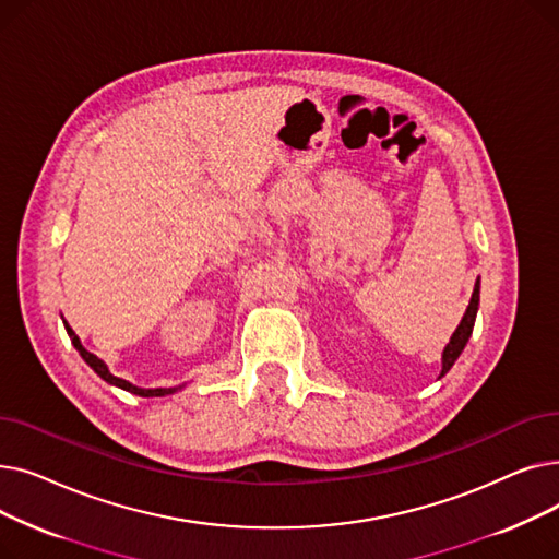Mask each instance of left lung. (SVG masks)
Instances as JSON below:
<instances>
[{
  "instance_id": "1",
  "label": "left lung",
  "mask_w": 559,
  "mask_h": 559,
  "mask_svg": "<svg viewBox=\"0 0 559 559\" xmlns=\"http://www.w3.org/2000/svg\"><path fill=\"white\" fill-rule=\"evenodd\" d=\"M478 301H480V278L476 281L472 301H468V306H466V312H464V317H462V321H460V326L455 329V333L451 335V342H449L447 348H444V354H442V373H439V378H442V376L455 365V360H457L460 354H462V348L466 346L468 337H472L476 312H478Z\"/></svg>"
}]
</instances>
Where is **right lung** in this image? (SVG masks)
Here are the masks:
<instances>
[{"label":"right lung","instance_id":"add662e5","mask_svg":"<svg viewBox=\"0 0 559 559\" xmlns=\"http://www.w3.org/2000/svg\"><path fill=\"white\" fill-rule=\"evenodd\" d=\"M63 324H66V331H68V335H70V340H72V344H74V348L79 350V356L91 365V369L99 376V378H104L106 383H110V385H115V388H120V390H127V392H131V394H138V396H165V394H174L176 390H181V388H156V390H144V388H135V385H131L129 380H124V378H117V376H112L110 371H108V367H106V362L104 360H99L95 354H91V350H85L83 348V344H81V340L76 337V333L68 326V321L63 319Z\"/></svg>","mask_w":559,"mask_h":559}]
</instances>
